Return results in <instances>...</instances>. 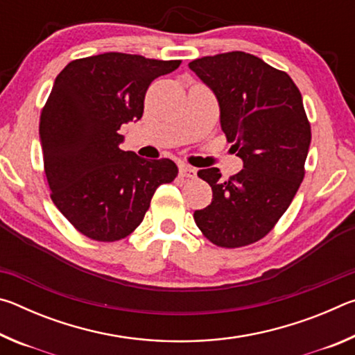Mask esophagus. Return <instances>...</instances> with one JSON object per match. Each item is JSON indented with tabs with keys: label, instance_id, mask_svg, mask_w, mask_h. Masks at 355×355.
<instances>
[{
	"label": "esophagus",
	"instance_id": "1",
	"mask_svg": "<svg viewBox=\"0 0 355 355\" xmlns=\"http://www.w3.org/2000/svg\"><path fill=\"white\" fill-rule=\"evenodd\" d=\"M180 175L186 177V178H196L197 171L194 169V167H191L188 164H182L180 166Z\"/></svg>",
	"mask_w": 355,
	"mask_h": 355
}]
</instances>
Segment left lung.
Returning a JSON list of instances; mask_svg holds the SVG:
<instances>
[{"label": "left lung", "instance_id": "obj_1", "mask_svg": "<svg viewBox=\"0 0 355 355\" xmlns=\"http://www.w3.org/2000/svg\"><path fill=\"white\" fill-rule=\"evenodd\" d=\"M219 101L220 128L244 169L220 180L218 167L197 172L213 200L194 211L200 232L219 248L257 243L272 230L305 175L311 130L290 75L244 51L189 62Z\"/></svg>", "mask_w": 355, "mask_h": 355}]
</instances>
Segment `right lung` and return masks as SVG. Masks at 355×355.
Here are the masks:
<instances>
[{
	"mask_svg": "<svg viewBox=\"0 0 355 355\" xmlns=\"http://www.w3.org/2000/svg\"><path fill=\"white\" fill-rule=\"evenodd\" d=\"M180 64L103 53L75 59L56 76L40 112L44 169L53 203L84 236L105 243L128 236L156 188L175 180L173 161L120 150L119 130L142 117L150 83Z\"/></svg>",
	"mask_w": 355,
	"mask_h": 355,
	"instance_id": "add662e5",
	"label": "right lung"
}]
</instances>
